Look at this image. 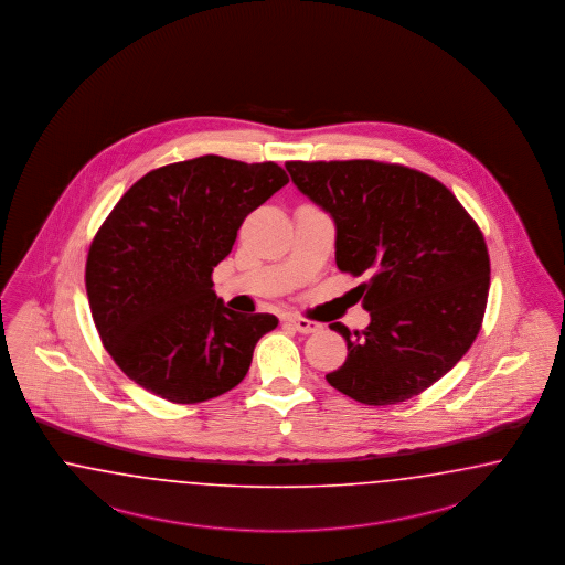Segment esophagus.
Masks as SVG:
<instances>
[{
  "label": "esophagus",
  "instance_id": "34e87169",
  "mask_svg": "<svg viewBox=\"0 0 565 565\" xmlns=\"http://www.w3.org/2000/svg\"><path fill=\"white\" fill-rule=\"evenodd\" d=\"M288 323H290L298 333H317V331H321L319 323L308 321V319H300V317H291V319H288Z\"/></svg>",
  "mask_w": 565,
  "mask_h": 565
}]
</instances>
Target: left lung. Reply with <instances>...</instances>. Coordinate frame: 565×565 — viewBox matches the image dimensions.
<instances>
[{"mask_svg": "<svg viewBox=\"0 0 565 565\" xmlns=\"http://www.w3.org/2000/svg\"><path fill=\"white\" fill-rule=\"evenodd\" d=\"M291 182L335 223V263L366 275L364 331L331 323L348 359L326 375L360 404L406 402L451 371L479 335L489 253L479 225L423 171L371 159L288 161Z\"/></svg>", "mask_w": 565, "mask_h": 565, "instance_id": "8db88e82", "label": "left lung"}]
</instances>
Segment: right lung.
<instances>
[{
  "label": "right lung",
  "mask_w": 565,
  "mask_h": 565,
  "mask_svg": "<svg viewBox=\"0 0 565 565\" xmlns=\"http://www.w3.org/2000/svg\"><path fill=\"white\" fill-rule=\"evenodd\" d=\"M290 180L274 161L203 154L149 171L114 206L88 248L86 296L103 345L126 376L173 404L234 390L267 312L223 305L211 274L244 217Z\"/></svg>",
  "instance_id": "add662e5"
}]
</instances>
